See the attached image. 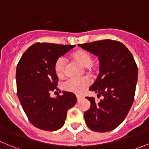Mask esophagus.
Masks as SVG:
<instances>
[{
  "label": "esophagus",
  "instance_id": "esophagus-1",
  "mask_svg": "<svg viewBox=\"0 0 149 149\" xmlns=\"http://www.w3.org/2000/svg\"><path fill=\"white\" fill-rule=\"evenodd\" d=\"M76 97H77V101H81V100H82V99H84V96H82V95H76Z\"/></svg>",
  "mask_w": 149,
  "mask_h": 149
}]
</instances>
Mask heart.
<instances>
[{
	"label": "heart",
	"mask_w": 149,
	"mask_h": 149,
	"mask_svg": "<svg viewBox=\"0 0 149 149\" xmlns=\"http://www.w3.org/2000/svg\"><path fill=\"white\" fill-rule=\"evenodd\" d=\"M72 57L82 65L87 67L93 62V57L90 54L86 51L80 50L72 54ZM65 66V59L63 56H60L56 60L54 64V70L56 75L61 77L64 74ZM91 83V80L88 76L76 78V77H69L63 81L62 87L65 91L75 94H82L85 89L89 86Z\"/></svg>",
	"instance_id": "b5f03b06"
}]
</instances>
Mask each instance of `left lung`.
<instances>
[{
    "label": "left lung",
    "mask_w": 149,
    "mask_h": 149,
    "mask_svg": "<svg viewBox=\"0 0 149 149\" xmlns=\"http://www.w3.org/2000/svg\"><path fill=\"white\" fill-rule=\"evenodd\" d=\"M98 56L99 74L89 90L104 96L99 103L86 97L90 108L84 113L86 125L94 131L107 132L125 120L134 103L137 65L132 54L120 42L104 39L78 45Z\"/></svg>",
    "instance_id": "1"
}]
</instances>
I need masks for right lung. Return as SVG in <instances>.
Segmentation results:
<instances>
[{"instance_id":"obj_1","label":"right lung","mask_w":149,"mask_h":149,"mask_svg":"<svg viewBox=\"0 0 149 149\" xmlns=\"http://www.w3.org/2000/svg\"><path fill=\"white\" fill-rule=\"evenodd\" d=\"M75 45L37 42L23 54L16 68L17 95L22 108L33 126L44 131L61 128L67 111L77 102L75 95L63 92L51 98L57 90L58 77L55 62Z\"/></svg>"}]
</instances>
